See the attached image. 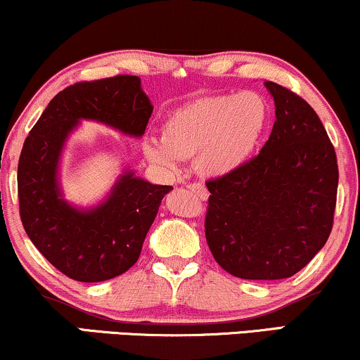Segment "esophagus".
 <instances>
[{"label":"esophagus","mask_w":360,"mask_h":360,"mask_svg":"<svg viewBox=\"0 0 360 360\" xmlns=\"http://www.w3.org/2000/svg\"><path fill=\"white\" fill-rule=\"evenodd\" d=\"M189 189L193 191L194 194H198V198H199V199H202V201H206V199L209 198V193H207L206 186L201 184V183H194V184H191V186H189Z\"/></svg>","instance_id":"esophagus-1"}]
</instances>
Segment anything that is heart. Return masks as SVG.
Listing matches in <instances>:
<instances>
[{
  "instance_id": "heart-1",
  "label": "heart",
  "mask_w": 360,
  "mask_h": 360,
  "mask_svg": "<svg viewBox=\"0 0 360 360\" xmlns=\"http://www.w3.org/2000/svg\"><path fill=\"white\" fill-rule=\"evenodd\" d=\"M269 120L266 99L254 91L199 98L167 117L162 138L149 139L144 153L174 169L194 158L204 176H224L243 166L257 148Z\"/></svg>"
}]
</instances>
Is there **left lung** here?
Listing matches in <instances>:
<instances>
[{
	"mask_svg": "<svg viewBox=\"0 0 360 360\" xmlns=\"http://www.w3.org/2000/svg\"><path fill=\"white\" fill-rule=\"evenodd\" d=\"M276 122L261 153L209 179L206 240L222 269L240 279L294 276L324 248L334 224L339 169L316 111L266 81Z\"/></svg>",
	"mask_w": 360,
	"mask_h": 360,
	"instance_id": "left-lung-1",
	"label": "left lung"
}]
</instances>
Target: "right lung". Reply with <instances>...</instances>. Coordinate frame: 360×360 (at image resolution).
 Wrapping results in <instances>:
<instances>
[{"label":"right lung","instance_id":"add662e5","mask_svg":"<svg viewBox=\"0 0 360 360\" xmlns=\"http://www.w3.org/2000/svg\"><path fill=\"white\" fill-rule=\"evenodd\" d=\"M151 112L138 76L83 81L59 91L22 144L18 162L22 227L36 249L71 279L101 282L133 267L172 186L151 184L126 171L99 206L72 207L58 183L68 136L81 120H93L139 138Z\"/></svg>","mask_w":360,"mask_h":360}]
</instances>
